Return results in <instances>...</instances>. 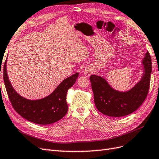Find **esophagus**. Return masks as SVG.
I'll list each match as a JSON object with an SVG mask.
<instances>
[{
    "mask_svg": "<svg viewBox=\"0 0 159 159\" xmlns=\"http://www.w3.org/2000/svg\"><path fill=\"white\" fill-rule=\"evenodd\" d=\"M92 73H93V70H92V69L90 68H86L85 70H84V75H85V76H87V77H88L89 76H90Z\"/></svg>",
    "mask_w": 159,
    "mask_h": 159,
    "instance_id": "1",
    "label": "esophagus"
}]
</instances>
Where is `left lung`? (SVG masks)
I'll return each instance as SVG.
<instances>
[{"mask_svg": "<svg viewBox=\"0 0 159 159\" xmlns=\"http://www.w3.org/2000/svg\"><path fill=\"white\" fill-rule=\"evenodd\" d=\"M142 63L144 74L141 80L127 92L114 90L101 76H90L95 104L99 112L109 116H124L135 111L143 104L149 91L152 72V61L148 51Z\"/></svg>", "mask_w": 159, "mask_h": 159, "instance_id": "8db88e82", "label": "left lung"}]
</instances>
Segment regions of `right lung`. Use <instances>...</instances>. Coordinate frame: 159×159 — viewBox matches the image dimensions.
Listing matches in <instances>:
<instances>
[{
    "label": "right lung",
    "instance_id": "1",
    "mask_svg": "<svg viewBox=\"0 0 159 159\" xmlns=\"http://www.w3.org/2000/svg\"><path fill=\"white\" fill-rule=\"evenodd\" d=\"M7 60L3 68V79L9 100L14 110L29 121L39 125L55 123L68 112L66 94L75 83L79 73L64 79L49 96L38 100H30L20 96L14 90L7 76Z\"/></svg>",
    "mask_w": 159,
    "mask_h": 159
}]
</instances>
